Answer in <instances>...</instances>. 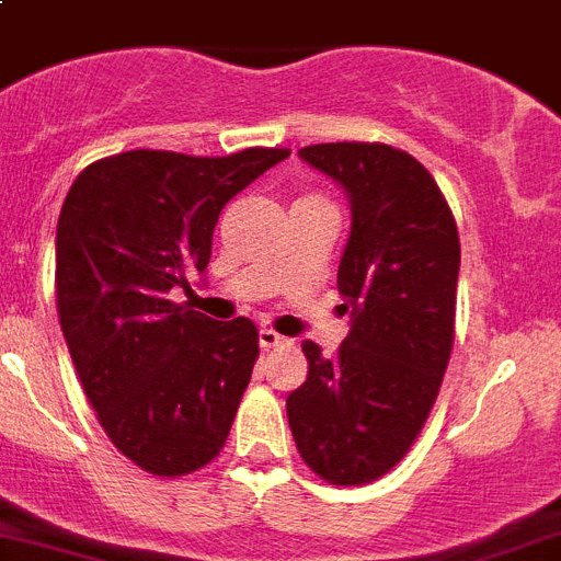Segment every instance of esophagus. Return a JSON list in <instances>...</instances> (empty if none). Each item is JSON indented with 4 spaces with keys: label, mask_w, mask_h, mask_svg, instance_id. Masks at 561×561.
Instances as JSON below:
<instances>
[{
    "label": "esophagus",
    "mask_w": 561,
    "mask_h": 561,
    "mask_svg": "<svg viewBox=\"0 0 561 561\" xmlns=\"http://www.w3.org/2000/svg\"><path fill=\"white\" fill-rule=\"evenodd\" d=\"M289 339L280 336V333H275L272 328H261L259 331V344L264 347V351H270V347H280V344H286Z\"/></svg>",
    "instance_id": "obj_1"
}]
</instances>
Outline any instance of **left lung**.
<instances>
[{"label":"left lung","mask_w":561,"mask_h":561,"mask_svg":"<svg viewBox=\"0 0 561 561\" xmlns=\"http://www.w3.org/2000/svg\"><path fill=\"white\" fill-rule=\"evenodd\" d=\"M300 158L351 199L336 284L351 333L336 356L302 342L286 398L306 465L339 486L392 470L428 420L454 347L459 230L428 169L387 144H314Z\"/></svg>","instance_id":"obj_1"}]
</instances>
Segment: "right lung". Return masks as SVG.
<instances>
[{"mask_svg": "<svg viewBox=\"0 0 561 561\" xmlns=\"http://www.w3.org/2000/svg\"><path fill=\"white\" fill-rule=\"evenodd\" d=\"M289 150L194 158L130 150L77 174L55 236L58 317L102 428L152 476H186L222 450L259 358L247 317L172 302L203 275L219 210Z\"/></svg>", "mask_w": 561, "mask_h": 561, "instance_id": "obj_1", "label": "right lung"}]
</instances>
